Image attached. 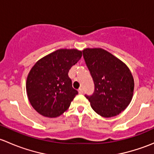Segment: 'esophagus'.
Instances as JSON below:
<instances>
[{
  "mask_svg": "<svg viewBox=\"0 0 154 154\" xmlns=\"http://www.w3.org/2000/svg\"><path fill=\"white\" fill-rule=\"evenodd\" d=\"M78 92H79V94H83V88H79V89H78Z\"/></svg>",
  "mask_w": 154,
  "mask_h": 154,
  "instance_id": "esophagus-1",
  "label": "esophagus"
}]
</instances>
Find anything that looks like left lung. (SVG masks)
Segmentation results:
<instances>
[{
    "label": "left lung",
    "instance_id": "1",
    "mask_svg": "<svg viewBox=\"0 0 154 154\" xmlns=\"http://www.w3.org/2000/svg\"><path fill=\"white\" fill-rule=\"evenodd\" d=\"M83 54L94 83V94L86 95L91 108L102 117L118 116L133 98L131 71L122 60L102 48H86Z\"/></svg>",
    "mask_w": 154,
    "mask_h": 154
}]
</instances>
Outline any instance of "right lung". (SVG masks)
Wrapping results in <instances>:
<instances>
[{
  "instance_id": "obj_1",
  "label": "right lung",
  "mask_w": 154,
  "mask_h": 154,
  "mask_svg": "<svg viewBox=\"0 0 154 154\" xmlns=\"http://www.w3.org/2000/svg\"><path fill=\"white\" fill-rule=\"evenodd\" d=\"M82 57L77 49H59L35 63L27 75L26 90L31 106L42 116L56 118L69 108L78 91L68 73Z\"/></svg>"
}]
</instances>
